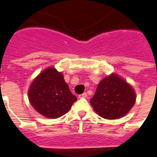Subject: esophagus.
<instances>
[{
  "instance_id": "34e87169",
  "label": "esophagus",
  "mask_w": 157,
  "mask_h": 157,
  "mask_svg": "<svg viewBox=\"0 0 157 157\" xmlns=\"http://www.w3.org/2000/svg\"><path fill=\"white\" fill-rule=\"evenodd\" d=\"M87 97V94H86V92H84V93H82L81 95H79V98H86Z\"/></svg>"
}]
</instances>
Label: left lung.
Masks as SVG:
<instances>
[{
	"label": "left lung",
	"instance_id": "8db88e82",
	"mask_svg": "<svg viewBox=\"0 0 157 157\" xmlns=\"http://www.w3.org/2000/svg\"><path fill=\"white\" fill-rule=\"evenodd\" d=\"M135 100L136 94L132 86L117 74H111L99 82L90 102L99 116L117 119L130 111Z\"/></svg>",
	"mask_w": 157,
	"mask_h": 157
}]
</instances>
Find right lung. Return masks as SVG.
I'll return each instance as SVG.
<instances>
[{
	"instance_id": "right-lung-1",
	"label": "right lung",
	"mask_w": 157,
	"mask_h": 157,
	"mask_svg": "<svg viewBox=\"0 0 157 157\" xmlns=\"http://www.w3.org/2000/svg\"><path fill=\"white\" fill-rule=\"evenodd\" d=\"M29 99L37 112L48 118L65 114L77 100L70 91L63 74L53 66L44 70L33 81Z\"/></svg>"
}]
</instances>
